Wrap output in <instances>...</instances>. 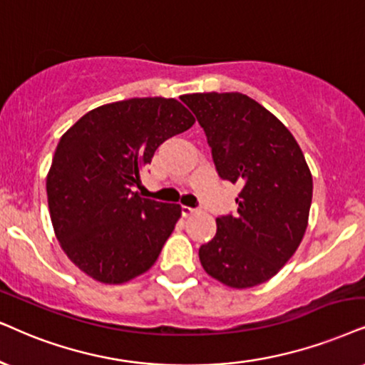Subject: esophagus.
I'll list each match as a JSON object with an SVG mask.
<instances>
[{"label":"esophagus","instance_id":"obj_1","mask_svg":"<svg viewBox=\"0 0 365 365\" xmlns=\"http://www.w3.org/2000/svg\"><path fill=\"white\" fill-rule=\"evenodd\" d=\"M197 209H192V207H188V205H182V215L183 217H190V215H193V214H197Z\"/></svg>","mask_w":365,"mask_h":365}]
</instances>
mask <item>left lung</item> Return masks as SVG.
Segmentation results:
<instances>
[{"instance_id":"left-lung-1","label":"left lung","mask_w":365,"mask_h":365,"mask_svg":"<svg viewBox=\"0 0 365 365\" xmlns=\"http://www.w3.org/2000/svg\"><path fill=\"white\" fill-rule=\"evenodd\" d=\"M182 101L204 128L217 173L242 188L237 214L217 217L198 249L205 273L234 289L271 279L302 242L313 180L303 151L274 114L241 92H195Z\"/></svg>"}]
</instances>
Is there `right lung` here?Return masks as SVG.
Wrapping results in <instances>:
<instances>
[{"label":"right lung","mask_w":365,"mask_h":365,"mask_svg":"<svg viewBox=\"0 0 365 365\" xmlns=\"http://www.w3.org/2000/svg\"><path fill=\"white\" fill-rule=\"evenodd\" d=\"M195 118L170 98H135L89 110L60 138L47 175L60 247L82 273L121 284L150 269L182 215L178 204L133 192L155 151Z\"/></svg>","instance_id":"obj_1"}]
</instances>
